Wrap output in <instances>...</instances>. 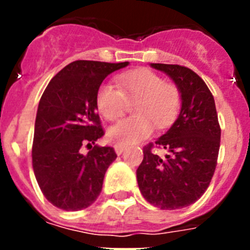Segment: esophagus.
Wrapping results in <instances>:
<instances>
[{
  "mask_svg": "<svg viewBox=\"0 0 250 250\" xmlns=\"http://www.w3.org/2000/svg\"><path fill=\"white\" fill-rule=\"evenodd\" d=\"M125 145H123V144H115L114 145V149H115V151H116V154H118V155H121V154H123V151L124 150H125Z\"/></svg>",
  "mask_w": 250,
  "mask_h": 250,
  "instance_id": "1",
  "label": "esophagus"
}]
</instances>
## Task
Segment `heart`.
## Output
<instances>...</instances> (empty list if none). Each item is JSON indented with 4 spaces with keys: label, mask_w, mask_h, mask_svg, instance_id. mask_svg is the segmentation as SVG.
<instances>
[{
    "label": "heart",
    "mask_w": 250,
    "mask_h": 250,
    "mask_svg": "<svg viewBox=\"0 0 250 250\" xmlns=\"http://www.w3.org/2000/svg\"><path fill=\"white\" fill-rule=\"evenodd\" d=\"M120 89L105 83L96 94V107L107 120H116L123 115L126 100L135 101V116L124 119L107 130L109 140L127 145L147 138L152 124L167 126L182 106V94L175 85L165 83L163 77L150 70L121 74L116 77Z\"/></svg>",
    "instance_id": "obj_1"
}]
</instances>
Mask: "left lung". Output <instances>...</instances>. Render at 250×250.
<instances>
[{
    "label": "left lung",
    "instance_id": "obj_1",
    "mask_svg": "<svg viewBox=\"0 0 250 250\" xmlns=\"http://www.w3.org/2000/svg\"><path fill=\"white\" fill-rule=\"evenodd\" d=\"M175 83L182 94L178 119L164 135L144 147L136 170L145 199L164 210L193 204L205 193L214 175L220 146V126L210 90L199 75L180 65L151 63ZM169 151L164 159L153 145Z\"/></svg>",
    "mask_w": 250,
    "mask_h": 250
}]
</instances>
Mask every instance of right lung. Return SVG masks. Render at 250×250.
I'll return each mask as SVG.
<instances>
[{"label": "right lung", "instance_id": "1", "mask_svg": "<svg viewBox=\"0 0 250 250\" xmlns=\"http://www.w3.org/2000/svg\"><path fill=\"white\" fill-rule=\"evenodd\" d=\"M129 62L77 60L52 77L39 103L32 167L46 199L67 211L90 207L116 152L95 144L101 136L96 94L107 75ZM89 151L83 154L81 147Z\"/></svg>", "mask_w": 250, "mask_h": 250}]
</instances>
